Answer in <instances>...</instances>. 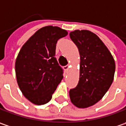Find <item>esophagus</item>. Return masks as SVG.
Returning a JSON list of instances; mask_svg holds the SVG:
<instances>
[{
    "mask_svg": "<svg viewBox=\"0 0 126 126\" xmlns=\"http://www.w3.org/2000/svg\"><path fill=\"white\" fill-rule=\"evenodd\" d=\"M69 68H70V65H67L64 66V70H65V72H67V71L68 70Z\"/></svg>",
    "mask_w": 126,
    "mask_h": 126,
    "instance_id": "34e87169",
    "label": "esophagus"
}]
</instances>
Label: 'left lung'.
I'll return each instance as SVG.
<instances>
[{
  "label": "left lung",
  "instance_id": "8db88e82",
  "mask_svg": "<svg viewBox=\"0 0 126 126\" xmlns=\"http://www.w3.org/2000/svg\"><path fill=\"white\" fill-rule=\"evenodd\" d=\"M70 37L80 56L79 82L69 92L70 101L78 108H87L99 101L112 84L115 61L104 44L90 31L75 30Z\"/></svg>",
  "mask_w": 126,
  "mask_h": 126
}]
</instances>
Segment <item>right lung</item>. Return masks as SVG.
Here are the masks:
<instances>
[{
  "label": "right lung",
  "instance_id": "add662e5",
  "mask_svg": "<svg viewBox=\"0 0 126 126\" xmlns=\"http://www.w3.org/2000/svg\"><path fill=\"white\" fill-rule=\"evenodd\" d=\"M68 34L58 27L36 32L22 46L15 61L17 82L23 95L36 105L45 104L63 78L56 55L58 40Z\"/></svg>",
  "mask_w": 126,
  "mask_h": 126
}]
</instances>
